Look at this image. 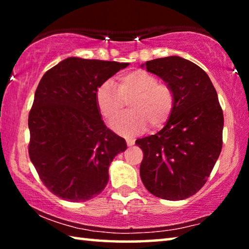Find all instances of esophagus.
I'll return each instance as SVG.
<instances>
[{
    "label": "esophagus",
    "mask_w": 249,
    "mask_h": 249,
    "mask_svg": "<svg viewBox=\"0 0 249 249\" xmlns=\"http://www.w3.org/2000/svg\"><path fill=\"white\" fill-rule=\"evenodd\" d=\"M126 144H127V146H133L135 144V140H133V138H127L126 140Z\"/></svg>",
    "instance_id": "34e87169"
}]
</instances>
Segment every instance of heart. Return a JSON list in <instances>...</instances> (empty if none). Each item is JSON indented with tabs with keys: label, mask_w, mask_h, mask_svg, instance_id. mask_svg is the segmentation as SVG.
I'll return each instance as SVG.
<instances>
[{
	"label": "heart",
	"mask_w": 249,
	"mask_h": 249,
	"mask_svg": "<svg viewBox=\"0 0 249 249\" xmlns=\"http://www.w3.org/2000/svg\"><path fill=\"white\" fill-rule=\"evenodd\" d=\"M96 105L105 120L111 121L128 102L129 111L111 123L120 135L132 136L142 133L148 125L160 128L170 119L175 107V91L170 84L159 81L146 70H135L120 77L116 88L104 82L96 91Z\"/></svg>",
	"instance_id": "1"
}]
</instances>
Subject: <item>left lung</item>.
Listing matches in <instances>:
<instances>
[{"instance_id": "8db88e82", "label": "left lung", "mask_w": 249, "mask_h": 249, "mask_svg": "<svg viewBox=\"0 0 249 249\" xmlns=\"http://www.w3.org/2000/svg\"><path fill=\"white\" fill-rule=\"evenodd\" d=\"M145 67L170 84L176 101L165 127L135 142L144 153L141 178L160 199H187L205 184L221 154L224 116L217 93L205 71L187 59L158 58Z\"/></svg>"}]
</instances>
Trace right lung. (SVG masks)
Instances as JSON below:
<instances>
[{
	"label": "right lung",
	"instance_id": "1",
	"mask_svg": "<svg viewBox=\"0 0 249 249\" xmlns=\"http://www.w3.org/2000/svg\"><path fill=\"white\" fill-rule=\"evenodd\" d=\"M127 66L70 57L41 78L28 115V154L54 196L83 202L107 187L109 163L127 146L105 126L95 96L98 88Z\"/></svg>",
	"mask_w": 249,
	"mask_h": 249
}]
</instances>
